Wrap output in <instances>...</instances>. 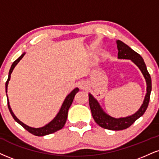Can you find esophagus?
I'll use <instances>...</instances> for the list:
<instances>
[{
  "label": "esophagus",
  "mask_w": 159,
  "mask_h": 159,
  "mask_svg": "<svg viewBox=\"0 0 159 159\" xmlns=\"http://www.w3.org/2000/svg\"><path fill=\"white\" fill-rule=\"evenodd\" d=\"M81 89H85V87L83 84H81Z\"/></svg>",
  "instance_id": "1"
}]
</instances>
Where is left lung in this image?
<instances>
[{"label": "left lung", "instance_id": "8db88e82", "mask_svg": "<svg viewBox=\"0 0 159 159\" xmlns=\"http://www.w3.org/2000/svg\"><path fill=\"white\" fill-rule=\"evenodd\" d=\"M116 43H117L118 50V58L120 59H129L140 69L147 82V93L143 104L135 114L128 116V117L120 118H112L105 113L96 99H95L91 94H89V104L95 121L100 127L104 128V129H110V130H122V129H127L130 127L138 118L142 116L148 107L149 102H150L151 89H152V81H151L150 75L147 71L146 64H145L142 57L136 52L133 50L129 46L125 44L119 40H118Z\"/></svg>", "mask_w": 159, "mask_h": 159}]
</instances>
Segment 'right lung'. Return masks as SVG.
<instances>
[{
    "label": "right lung",
    "instance_id": "1",
    "mask_svg": "<svg viewBox=\"0 0 159 159\" xmlns=\"http://www.w3.org/2000/svg\"><path fill=\"white\" fill-rule=\"evenodd\" d=\"M24 54L25 53H24V54H22L21 55H20V56L19 57V58L17 59L16 61H15L14 62H13L12 66H11V68H10V70H9V72L8 79H7V82H6V93H7V86H8L9 81L10 80L11 73H12L13 71V69L15 68V66H16L17 64H18L19 61H20V59L24 57ZM78 90H79V89H78V88H75V89H74L73 90H72L71 93H70V94L66 96V98H65L64 103H63L62 106H61V110H60V111H59L58 115L56 116V117H55L51 122H49L48 124H47V125H45L44 127H41V128L30 127H29V126L26 125V124H24V123H22L20 121H19L18 118H16V116H15L14 113H13V112L12 111V109H11L10 106H9L8 97H7V104H8V108H9V112H10L11 115H12L13 118L15 119V121L16 122H18L19 124H20V125H21L25 129H26L29 133H32V134H33L34 135H36V136H43V135H49V134H51V133H55V132L59 130V129H62L63 127L64 126L65 123H66V118H67L69 109H70V106H71V104L72 103V101H73L75 95L76 93H78Z\"/></svg>",
    "mask_w": 159,
    "mask_h": 159
}]
</instances>
